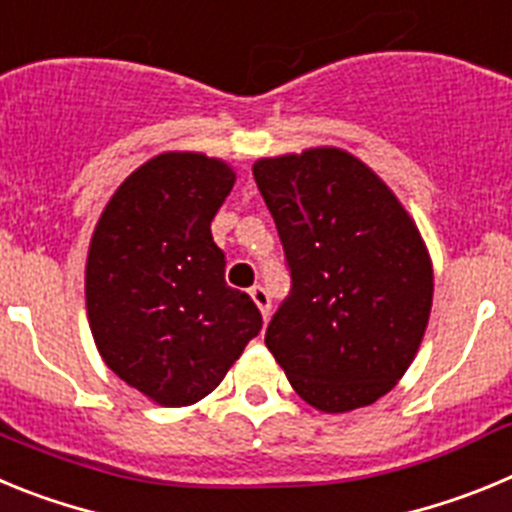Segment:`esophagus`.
Returning a JSON list of instances; mask_svg holds the SVG:
<instances>
[{
  "mask_svg": "<svg viewBox=\"0 0 512 512\" xmlns=\"http://www.w3.org/2000/svg\"><path fill=\"white\" fill-rule=\"evenodd\" d=\"M248 295H251L253 305L259 307L261 312V318H269V312H271V300H269V292H266L264 287H251L248 289Z\"/></svg>",
  "mask_w": 512,
  "mask_h": 512,
  "instance_id": "1",
  "label": "esophagus"
}]
</instances>
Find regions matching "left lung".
<instances>
[{"label": "left lung", "instance_id": "left-lung-1", "mask_svg": "<svg viewBox=\"0 0 512 512\" xmlns=\"http://www.w3.org/2000/svg\"><path fill=\"white\" fill-rule=\"evenodd\" d=\"M253 179L292 277L266 346L312 408L372 405L408 372L428 328L433 264L418 225L341 148L259 158Z\"/></svg>", "mask_w": 512, "mask_h": 512}]
</instances>
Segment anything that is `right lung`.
Returning a JSON list of instances; mask_svg holds the SVG:
<instances>
[{
	"instance_id": "right-lung-1",
	"label": "right lung",
	"mask_w": 512,
	"mask_h": 512,
	"mask_svg": "<svg viewBox=\"0 0 512 512\" xmlns=\"http://www.w3.org/2000/svg\"><path fill=\"white\" fill-rule=\"evenodd\" d=\"M235 184L205 153L153 156L117 187L87 253V315L112 372L164 408H184L223 382L261 312L225 284L212 217Z\"/></svg>"
}]
</instances>
